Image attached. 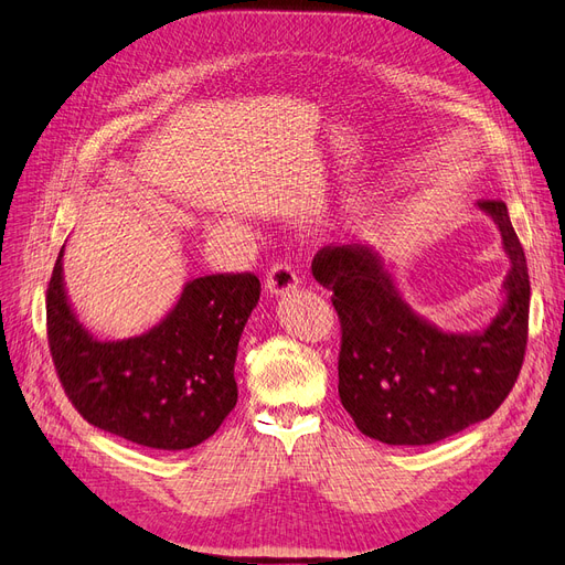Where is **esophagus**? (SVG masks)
<instances>
[{
  "label": "esophagus",
  "instance_id": "obj_1",
  "mask_svg": "<svg viewBox=\"0 0 565 565\" xmlns=\"http://www.w3.org/2000/svg\"><path fill=\"white\" fill-rule=\"evenodd\" d=\"M297 285H299L297 273L289 268L287 264H273L270 266L268 276H266V289L270 295H276V297L289 295V292H295Z\"/></svg>",
  "mask_w": 565,
  "mask_h": 565
}]
</instances>
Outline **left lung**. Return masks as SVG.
<instances>
[{"label": "left lung", "instance_id": "1", "mask_svg": "<svg viewBox=\"0 0 565 565\" xmlns=\"http://www.w3.org/2000/svg\"><path fill=\"white\" fill-rule=\"evenodd\" d=\"M511 262L490 326L447 332L408 307L373 247H323L313 278L340 316V399L356 428L385 445L423 447L490 418L521 373L527 344L525 252L501 200L478 202Z\"/></svg>", "mask_w": 565, "mask_h": 565}]
</instances>
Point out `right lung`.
Masks as SVG:
<instances>
[{"mask_svg":"<svg viewBox=\"0 0 565 565\" xmlns=\"http://www.w3.org/2000/svg\"><path fill=\"white\" fill-rule=\"evenodd\" d=\"M258 295L262 282L252 273L194 278L151 330L99 340L71 307L61 247L47 289V338L61 385L104 433L166 451L202 445L237 404V344Z\"/></svg>","mask_w":565,"mask_h":565,"instance_id":"right-lung-1","label":"right lung"}]
</instances>
